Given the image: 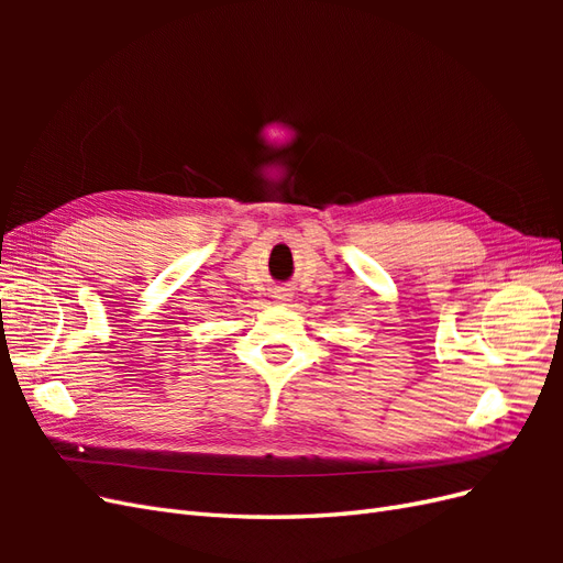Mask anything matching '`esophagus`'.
I'll list each match as a JSON object with an SVG mask.
<instances>
[{
	"instance_id": "obj_1",
	"label": "esophagus",
	"mask_w": 563,
	"mask_h": 563,
	"mask_svg": "<svg viewBox=\"0 0 563 563\" xmlns=\"http://www.w3.org/2000/svg\"><path fill=\"white\" fill-rule=\"evenodd\" d=\"M275 300H279V302H288V300H291V288H286V286L275 288Z\"/></svg>"
}]
</instances>
